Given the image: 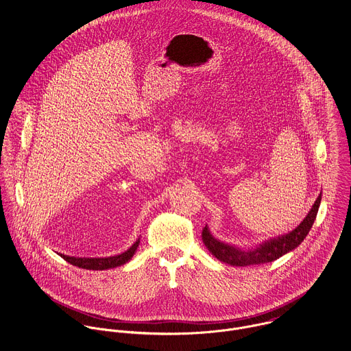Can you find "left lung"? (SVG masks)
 I'll return each mask as SVG.
<instances>
[{
	"mask_svg": "<svg viewBox=\"0 0 351 351\" xmlns=\"http://www.w3.org/2000/svg\"><path fill=\"white\" fill-rule=\"evenodd\" d=\"M322 201V193L312 205L308 215L304 217L300 224L291 232L271 238L269 241H265L263 243L258 245L255 249L242 250L239 247H235L232 245L224 243L219 239H216L208 226L202 230V242L206 246V249L212 252L219 261L228 263L231 266H250V265H259V263H267L278 259L280 256L285 255L289 251L295 250L304 238L308 235L309 230L312 228V224L316 219L319 206Z\"/></svg>",
	"mask_w": 351,
	"mask_h": 351,
	"instance_id": "1",
	"label": "left lung"
}]
</instances>
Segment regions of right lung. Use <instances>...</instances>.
Returning a JSON list of instances; mask_svg holds the SVG:
<instances>
[{
    "instance_id": "right-lung-1",
    "label": "right lung",
    "mask_w": 351,
    "mask_h": 351,
    "mask_svg": "<svg viewBox=\"0 0 351 351\" xmlns=\"http://www.w3.org/2000/svg\"><path fill=\"white\" fill-rule=\"evenodd\" d=\"M141 243V239H138L130 249L119 255H113V256H104V258H85V256H70V255H64V254H59L64 261H67L69 263L82 267V269H88V270H106V269H113L117 266H121L124 263H127L134 254L136 252V249Z\"/></svg>"
}]
</instances>
